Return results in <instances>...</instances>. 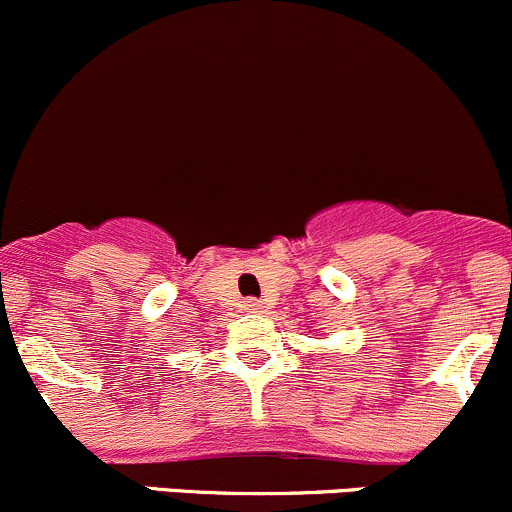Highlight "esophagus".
I'll return each mask as SVG.
<instances>
[{"label":"esophagus","instance_id":"esophagus-1","mask_svg":"<svg viewBox=\"0 0 512 512\" xmlns=\"http://www.w3.org/2000/svg\"><path fill=\"white\" fill-rule=\"evenodd\" d=\"M242 309L250 311V314H257V311L265 309V304H262L260 299H247V301H242Z\"/></svg>","mask_w":512,"mask_h":512}]
</instances>
